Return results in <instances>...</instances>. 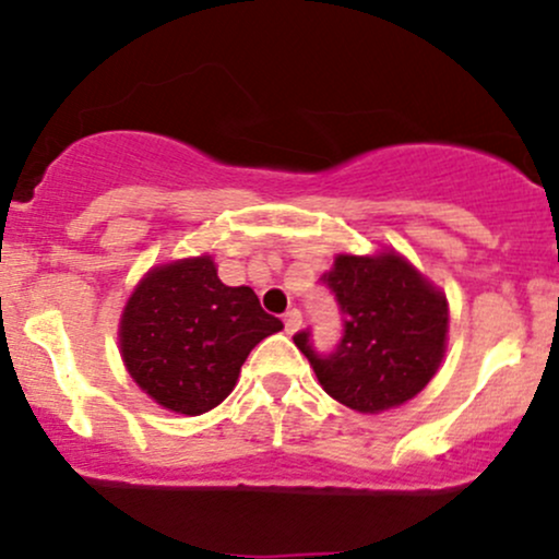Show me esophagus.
Returning <instances> with one entry per match:
<instances>
[{"mask_svg":"<svg viewBox=\"0 0 559 559\" xmlns=\"http://www.w3.org/2000/svg\"><path fill=\"white\" fill-rule=\"evenodd\" d=\"M301 325V312L299 310H288L284 316V329L286 333H297Z\"/></svg>","mask_w":559,"mask_h":559,"instance_id":"1","label":"esophagus"}]
</instances>
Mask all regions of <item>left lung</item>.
Masks as SVG:
<instances>
[{"mask_svg":"<svg viewBox=\"0 0 559 559\" xmlns=\"http://www.w3.org/2000/svg\"><path fill=\"white\" fill-rule=\"evenodd\" d=\"M320 281L344 318L342 342L331 355H320L310 331H299L294 344L310 360L325 394L370 415L420 394L447 349L444 292L396 252L338 254Z\"/></svg>","mask_w":559,"mask_h":559,"instance_id":"left-lung-1","label":"left lung"}]
</instances>
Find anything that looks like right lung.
Instances as JSON below:
<instances>
[{
  "label": "right lung",
  "mask_w": 559,
  "mask_h": 559,
  "mask_svg": "<svg viewBox=\"0 0 559 559\" xmlns=\"http://www.w3.org/2000/svg\"><path fill=\"white\" fill-rule=\"evenodd\" d=\"M284 329L249 286H226L210 254L152 267L126 301L120 355L165 409L202 415L234 391L249 352Z\"/></svg>",
  "instance_id": "add662e5"
}]
</instances>
